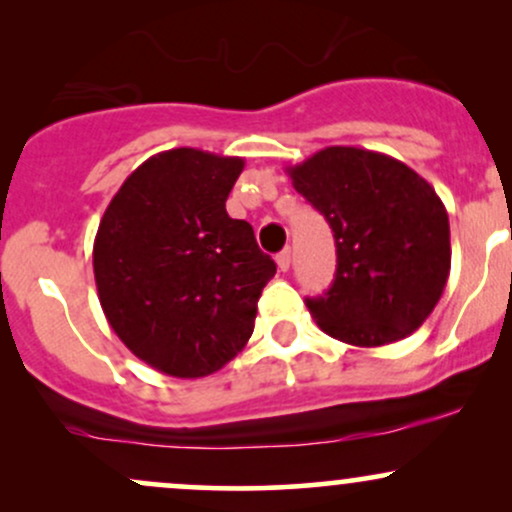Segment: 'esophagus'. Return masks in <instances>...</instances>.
<instances>
[{
    "instance_id": "34e87169",
    "label": "esophagus",
    "mask_w": 512,
    "mask_h": 512,
    "mask_svg": "<svg viewBox=\"0 0 512 512\" xmlns=\"http://www.w3.org/2000/svg\"><path fill=\"white\" fill-rule=\"evenodd\" d=\"M276 264H279L281 272H289V267H291V250L289 248L281 250L279 255H276Z\"/></svg>"
}]
</instances>
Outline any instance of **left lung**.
<instances>
[{"label": "left lung", "instance_id": "left-lung-1", "mask_svg": "<svg viewBox=\"0 0 512 512\" xmlns=\"http://www.w3.org/2000/svg\"><path fill=\"white\" fill-rule=\"evenodd\" d=\"M286 173L337 245L330 291L305 301L317 327L366 349L419 330L450 276V223L436 190L407 163L358 146H327Z\"/></svg>", "mask_w": 512, "mask_h": 512}]
</instances>
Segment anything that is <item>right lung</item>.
Instances as JSON below:
<instances>
[{
  "instance_id": "1",
  "label": "right lung",
  "mask_w": 512,
  "mask_h": 512,
  "mask_svg": "<svg viewBox=\"0 0 512 512\" xmlns=\"http://www.w3.org/2000/svg\"><path fill=\"white\" fill-rule=\"evenodd\" d=\"M243 168V158L190 146L146 158L110 199L93 240L110 327L173 378H204L243 351L276 274L250 223L226 211Z\"/></svg>"
}]
</instances>
